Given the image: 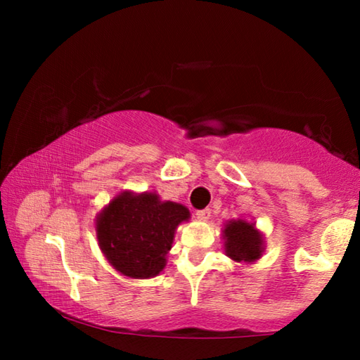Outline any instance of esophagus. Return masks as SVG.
<instances>
[{"instance_id": "obj_1", "label": "esophagus", "mask_w": 360, "mask_h": 360, "mask_svg": "<svg viewBox=\"0 0 360 360\" xmlns=\"http://www.w3.org/2000/svg\"><path fill=\"white\" fill-rule=\"evenodd\" d=\"M211 216V210L210 208H205V210H198L197 211V219L200 221H206V219H210Z\"/></svg>"}]
</instances>
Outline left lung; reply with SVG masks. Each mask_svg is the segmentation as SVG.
Wrapping results in <instances>:
<instances>
[{
	"mask_svg": "<svg viewBox=\"0 0 360 360\" xmlns=\"http://www.w3.org/2000/svg\"><path fill=\"white\" fill-rule=\"evenodd\" d=\"M225 254L236 262H254L262 255V236L252 224L233 221L225 225Z\"/></svg>",
	"mask_w": 360,
	"mask_h": 360,
	"instance_id": "8db88e82",
	"label": "left lung"
}]
</instances>
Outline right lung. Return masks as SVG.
<instances>
[{
	"label": "right lung",
	"instance_id": "1",
	"mask_svg": "<svg viewBox=\"0 0 360 360\" xmlns=\"http://www.w3.org/2000/svg\"><path fill=\"white\" fill-rule=\"evenodd\" d=\"M188 219L186 206L160 202L155 193H122L96 219L103 254L130 278H152L165 266L174 230Z\"/></svg>",
	"mask_w": 360,
	"mask_h": 360
}]
</instances>
